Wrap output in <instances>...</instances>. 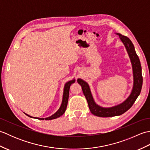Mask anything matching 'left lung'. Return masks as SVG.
<instances>
[{
  "label": "left lung",
  "mask_w": 150,
  "mask_h": 150,
  "mask_svg": "<svg viewBox=\"0 0 150 150\" xmlns=\"http://www.w3.org/2000/svg\"><path fill=\"white\" fill-rule=\"evenodd\" d=\"M117 35H119L120 40L125 46L132 64L133 80H134L133 88L132 93L124 103L114 107L105 108L96 104L91 95L88 84L83 80L79 79L77 82L81 86L82 91L87 100L91 113L97 117H110L120 115L124 113L133 106L141 91L142 86V68L139 58L135 52L134 46L128 37L124 36L120 33H117Z\"/></svg>",
  "instance_id": "obj_1"
}]
</instances>
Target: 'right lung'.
Wrapping results in <instances>:
<instances>
[{"label": "right lung", "instance_id": "add662e5", "mask_svg": "<svg viewBox=\"0 0 150 150\" xmlns=\"http://www.w3.org/2000/svg\"><path fill=\"white\" fill-rule=\"evenodd\" d=\"M75 82V80H73V81H70L69 82H67V83L65 84V86H64V93H63V98H62V104L61 106H60V108L59 109V110L57 111V112L53 114L52 116H51L50 117H47V118H45V119H42V118H37V119H39V120H52L54 119H57V118H58L59 117H60L61 115L64 113L65 111L66 110V107H67V105H68V97H69V88H70V86H71V84L74 83ZM26 115H28V117H31V118H35L31 116L28 115L26 114ZM36 118V117H35Z\"/></svg>", "mask_w": 150, "mask_h": 150}]
</instances>
